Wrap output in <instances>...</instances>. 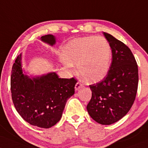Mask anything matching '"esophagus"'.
I'll use <instances>...</instances> for the list:
<instances>
[{
    "label": "esophagus",
    "instance_id": "obj_1",
    "mask_svg": "<svg viewBox=\"0 0 148 148\" xmlns=\"http://www.w3.org/2000/svg\"><path fill=\"white\" fill-rule=\"evenodd\" d=\"M83 86V84H82L81 83H80L79 81H78L77 83H76V85H75V90H78L79 89L81 88V87Z\"/></svg>",
    "mask_w": 148,
    "mask_h": 148
}]
</instances>
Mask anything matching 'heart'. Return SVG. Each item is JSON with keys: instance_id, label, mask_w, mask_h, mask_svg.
Segmentation results:
<instances>
[{"instance_id": "heart-1", "label": "heart", "mask_w": 148, "mask_h": 148, "mask_svg": "<svg viewBox=\"0 0 148 148\" xmlns=\"http://www.w3.org/2000/svg\"><path fill=\"white\" fill-rule=\"evenodd\" d=\"M63 56L68 65L78 64L85 81L94 83L103 80L109 72L112 49L105 38L90 36L69 42L64 48Z\"/></svg>"}]
</instances>
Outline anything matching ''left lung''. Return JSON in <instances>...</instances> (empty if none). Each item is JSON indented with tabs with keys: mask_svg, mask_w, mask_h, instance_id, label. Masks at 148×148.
<instances>
[{
	"mask_svg": "<svg viewBox=\"0 0 148 148\" xmlns=\"http://www.w3.org/2000/svg\"><path fill=\"white\" fill-rule=\"evenodd\" d=\"M112 49V59L106 77L90 85L92 98L87 106L90 116L102 125L118 121L136 99L138 65L130 49L113 36L103 32Z\"/></svg>",
	"mask_w": 148,
	"mask_h": 148,
	"instance_id": "obj_1",
	"label": "left lung"
}]
</instances>
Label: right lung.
I'll use <instances>...</instances> for the list:
<instances>
[{
	"label": "right lung",
	"instance_id": "obj_1",
	"mask_svg": "<svg viewBox=\"0 0 148 148\" xmlns=\"http://www.w3.org/2000/svg\"><path fill=\"white\" fill-rule=\"evenodd\" d=\"M42 41L55 43L54 36L41 37ZM21 55L12 67V99L21 117L32 125L42 128L52 127L60 121L67 99L74 94L76 79H60L56 73H49L36 79L23 74Z\"/></svg>",
	"mask_w": 148,
	"mask_h": 148
}]
</instances>
